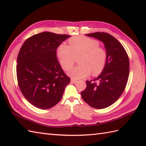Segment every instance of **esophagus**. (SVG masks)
Here are the masks:
<instances>
[{"instance_id":"obj_1","label":"esophagus","mask_w":146,"mask_h":146,"mask_svg":"<svg viewBox=\"0 0 146 146\" xmlns=\"http://www.w3.org/2000/svg\"><path fill=\"white\" fill-rule=\"evenodd\" d=\"M71 81L73 83H76V82H78V80H76V79H74V78H73L71 79Z\"/></svg>"}]
</instances>
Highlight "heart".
<instances>
[{"instance_id": "b5f03b06", "label": "heart", "mask_w": 146, "mask_h": 146, "mask_svg": "<svg viewBox=\"0 0 146 146\" xmlns=\"http://www.w3.org/2000/svg\"><path fill=\"white\" fill-rule=\"evenodd\" d=\"M70 46L62 43L58 48L59 61L64 70H69L75 64V57L78 58V66L68 73L74 79H81L92 72L94 75L100 73L107 63V53L105 49L99 46L97 40L83 36L71 38Z\"/></svg>"}]
</instances>
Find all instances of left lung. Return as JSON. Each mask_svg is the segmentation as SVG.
Masks as SVG:
<instances>
[{"label":"left lung","instance_id":"1","mask_svg":"<svg viewBox=\"0 0 146 146\" xmlns=\"http://www.w3.org/2000/svg\"><path fill=\"white\" fill-rule=\"evenodd\" d=\"M104 43L107 63L97 78L86 81V87L81 95L86 104L95 108H104L114 104L124 91L129 75V60L123 46L106 33L86 35Z\"/></svg>","mask_w":146,"mask_h":146}]
</instances>
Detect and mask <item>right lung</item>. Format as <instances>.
Listing matches in <instances>:
<instances>
[{
    "label": "right lung",
    "instance_id": "1",
    "mask_svg": "<svg viewBox=\"0 0 146 146\" xmlns=\"http://www.w3.org/2000/svg\"><path fill=\"white\" fill-rule=\"evenodd\" d=\"M66 35L43 32L27 39L19 52L17 82L26 100L40 109L56 105L63 97L70 78L62 70L56 49Z\"/></svg>",
    "mask_w": 146,
    "mask_h": 146
}]
</instances>
